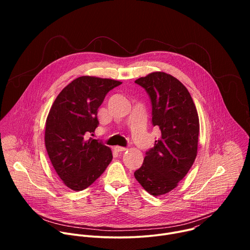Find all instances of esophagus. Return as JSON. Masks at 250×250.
I'll return each mask as SVG.
<instances>
[{
	"mask_svg": "<svg viewBox=\"0 0 250 250\" xmlns=\"http://www.w3.org/2000/svg\"><path fill=\"white\" fill-rule=\"evenodd\" d=\"M114 149H115L117 152H125V151H126V150H127V148H125V147H122V146H116Z\"/></svg>",
	"mask_w": 250,
	"mask_h": 250,
	"instance_id": "1",
	"label": "esophagus"
}]
</instances>
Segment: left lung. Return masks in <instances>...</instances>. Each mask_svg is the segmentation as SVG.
I'll return each mask as SVG.
<instances>
[{
  "label": "left lung",
  "mask_w": 250,
  "mask_h": 250,
  "mask_svg": "<svg viewBox=\"0 0 250 250\" xmlns=\"http://www.w3.org/2000/svg\"><path fill=\"white\" fill-rule=\"evenodd\" d=\"M134 82L148 93L152 125L161 130L134 177L157 197L176 188L192 167L198 153L199 116L189 91L172 75L158 71Z\"/></svg>",
  "instance_id": "1"
}]
</instances>
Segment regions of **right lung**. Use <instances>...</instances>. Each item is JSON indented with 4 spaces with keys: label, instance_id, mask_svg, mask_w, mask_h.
<instances>
[{
    "label": "right lung",
    "instance_id": "right-lung-1",
    "mask_svg": "<svg viewBox=\"0 0 250 250\" xmlns=\"http://www.w3.org/2000/svg\"><path fill=\"white\" fill-rule=\"evenodd\" d=\"M121 81L81 76L56 97L45 123L44 142L51 164L65 186L82 191L92 185L113 159L110 147L86 138L99 125L98 109Z\"/></svg>",
    "mask_w": 250,
    "mask_h": 250
}]
</instances>
